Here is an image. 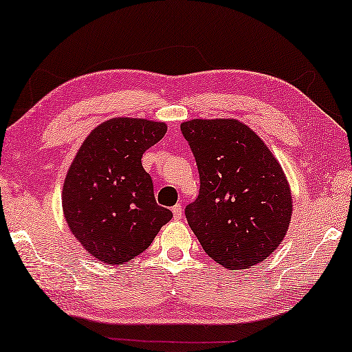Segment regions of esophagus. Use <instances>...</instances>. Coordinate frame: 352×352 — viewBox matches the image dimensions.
Returning a JSON list of instances; mask_svg holds the SVG:
<instances>
[{
    "label": "esophagus",
    "instance_id": "1",
    "mask_svg": "<svg viewBox=\"0 0 352 352\" xmlns=\"http://www.w3.org/2000/svg\"><path fill=\"white\" fill-rule=\"evenodd\" d=\"M173 217L176 218V220H181L182 218V214H184V209H182V206L181 204H176L175 207H173Z\"/></svg>",
    "mask_w": 352,
    "mask_h": 352
}]
</instances>
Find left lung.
<instances>
[{
    "label": "left lung",
    "mask_w": 352,
    "mask_h": 352,
    "mask_svg": "<svg viewBox=\"0 0 352 352\" xmlns=\"http://www.w3.org/2000/svg\"><path fill=\"white\" fill-rule=\"evenodd\" d=\"M201 188L186 207L206 254L229 270L267 258L284 240L293 212L290 184L278 159L250 126L235 118L184 122Z\"/></svg>",
    "instance_id": "8db88e82"
}]
</instances>
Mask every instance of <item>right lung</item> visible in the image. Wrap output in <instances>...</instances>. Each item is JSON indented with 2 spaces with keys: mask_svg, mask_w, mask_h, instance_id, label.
<instances>
[{
  "mask_svg": "<svg viewBox=\"0 0 352 352\" xmlns=\"http://www.w3.org/2000/svg\"><path fill=\"white\" fill-rule=\"evenodd\" d=\"M166 124L115 117L98 124L74 155L62 188L72 234L96 261L123 265L153 243L173 214L155 203L142 155Z\"/></svg>",
  "mask_w": 352,
  "mask_h": 352,
  "instance_id": "1",
  "label": "right lung"
}]
</instances>
